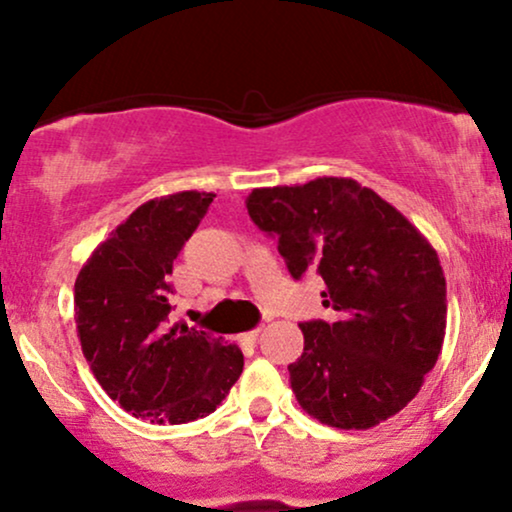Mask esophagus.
Segmentation results:
<instances>
[{
  "instance_id": "esophagus-1",
  "label": "esophagus",
  "mask_w": 512,
  "mask_h": 512,
  "mask_svg": "<svg viewBox=\"0 0 512 512\" xmlns=\"http://www.w3.org/2000/svg\"><path fill=\"white\" fill-rule=\"evenodd\" d=\"M262 334V327H257V330H252V332H248V334H243V342H250V344H255L257 342V337H260Z\"/></svg>"
}]
</instances>
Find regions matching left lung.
I'll return each instance as SVG.
<instances>
[{
  "mask_svg": "<svg viewBox=\"0 0 512 512\" xmlns=\"http://www.w3.org/2000/svg\"><path fill=\"white\" fill-rule=\"evenodd\" d=\"M250 219L279 240L293 279L325 281L332 322H301L291 390L320 424L366 431L402 411L436 366L445 337V274L407 216L351 178L257 187Z\"/></svg>",
  "mask_w": 512,
  "mask_h": 512,
  "instance_id": "obj_1",
  "label": "left lung"
}]
</instances>
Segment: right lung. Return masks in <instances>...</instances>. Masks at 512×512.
Returning a JSON list of instances; mask_svg holds the SVG:
<instances>
[{
    "instance_id": "1",
    "label": "right lung",
    "mask_w": 512,
    "mask_h": 512,
    "mask_svg": "<svg viewBox=\"0 0 512 512\" xmlns=\"http://www.w3.org/2000/svg\"><path fill=\"white\" fill-rule=\"evenodd\" d=\"M214 197L187 190L149 199L76 276L74 320L88 366L110 399L151 424L202 419L243 373L236 344L168 327L173 260Z\"/></svg>"
}]
</instances>
